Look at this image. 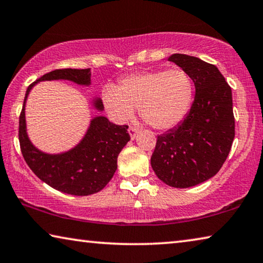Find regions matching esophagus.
I'll use <instances>...</instances> for the list:
<instances>
[{
	"instance_id": "34e87169",
	"label": "esophagus",
	"mask_w": 263,
	"mask_h": 263,
	"mask_svg": "<svg viewBox=\"0 0 263 263\" xmlns=\"http://www.w3.org/2000/svg\"><path fill=\"white\" fill-rule=\"evenodd\" d=\"M137 133H138V130H137V127H135V126H130V127H128V135H130L132 140L136 139Z\"/></svg>"
}]
</instances>
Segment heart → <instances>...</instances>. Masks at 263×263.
Masks as SVG:
<instances>
[{"label": "heart", "instance_id": "heart-1", "mask_svg": "<svg viewBox=\"0 0 263 263\" xmlns=\"http://www.w3.org/2000/svg\"><path fill=\"white\" fill-rule=\"evenodd\" d=\"M194 98V84L184 70H154L124 77L120 85L107 84L103 101L112 118L125 123L140 106L145 123L166 131L186 118Z\"/></svg>", "mask_w": 263, "mask_h": 263}]
</instances>
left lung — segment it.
<instances>
[{
  "mask_svg": "<svg viewBox=\"0 0 263 263\" xmlns=\"http://www.w3.org/2000/svg\"><path fill=\"white\" fill-rule=\"evenodd\" d=\"M190 74L195 97L186 118L158 136L151 157L157 177L166 185L187 189L214 177L222 167L235 136L232 89L215 65L198 57H168Z\"/></svg>",
  "mask_w": 263,
  "mask_h": 263,
  "instance_id": "1",
  "label": "left lung"
}]
</instances>
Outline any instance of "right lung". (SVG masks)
<instances>
[{
  "instance_id": "right-lung-1",
  "label": "right lung",
  "mask_w": 263,
  "mask_h": 263,
  "mask_svg": "<svg viewBox=\"0 0 263 263\" xmlns=\"http://www.w3.org/2000/svg\"><path fill=\"white\" fill-rule=\"evenodd\" d=\"M64 79L78 85L91 84L90 69H60L45 73L28 86L20 116L18 139L23 158L37 177L45 184L71 195H90L102 191L117 170V158L130 135L127 125H116L104 116L91 119L82 140L69 151L50 154L35 147L29 139L26 122V102L29 92L39 82ZM92 106L102 112L103 103L92 99Z\"/></svg>"
}]
</instances>
